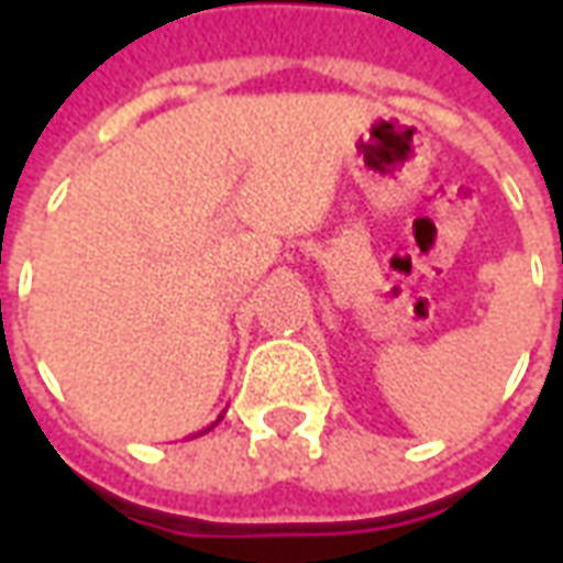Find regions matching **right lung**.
<instances>
[{
  "label": "right lung",
  "instance_id": "obj_1",
  "mask_svg": "<svg viewBox=\"0 0 563 563\" xmlns=\"http://www.w3.org/2000/svg\"><path fill=\"white\" fill-rule=\"evenodd\" d=\"M220 419H222V416H220ZM220 419H217V422H220ZM217 422H213V424H217ZM213 424H208V428H205V431H198V434H208V431H210V428H213ZM196 434V437H198Z\"/></svg>",
  "mask_w": 563,
  "mask_h": 563
}]
</instances>
